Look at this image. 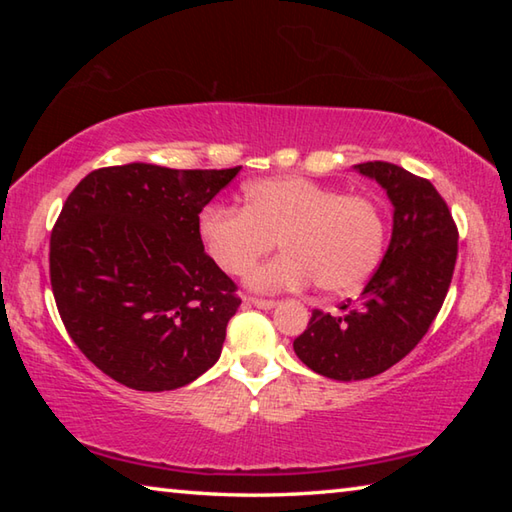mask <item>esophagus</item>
<instances>
[{
  "instance_id": "obj_1",
  "label": "esophagus",
  "mask_w": 512,
  "mask_h": 512,
  "mask_svg": "<svg viewBox=\"0 0 512 512\" xmlns=\"http://www.w3.org/2000/svg\"><path fill=\"white\" fill-rule=\"evenodd\" d=\"M246 302L257 309H273L277 305L275 300H264V298H246Z\"/></svg>"
}]
</instances>
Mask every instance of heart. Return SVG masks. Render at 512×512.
<instances>
[{"mask_svg": "<svg viewBox=\"0 0 512 512\" xmlns=\"http://www.w3.org/2000/svg\"><path fill=\"white\" fill-rule=\"evenodd\" d=\"M244 207L210 205L198 216V239L216 268L244 275L275 241L287 253L259 266L248 284L259 291L316 287L332 296L366 284L381 262L386 221L381 205L363 194L302 176L253 180Z\"/></svg>", "mask_w": 512, "mask_h": 512, "instance_id": "obj_1", "label": "heart"}]
</instances>
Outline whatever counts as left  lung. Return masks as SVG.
<instances>
[{
	"label": "left lung",
	"mask_w": 512,
	"mask_h": 512,
	"mask_svg": "<svg viewBox=\"0 0 512 512\" xmlns=\"http://www.w3.org/2000/svg\"><path fill=\"white\" fill-rule=\"evenodd\" d=\"M354 169L391 198V244L354 305L348 300L341 316L314 309L293 341L307 368L336 381L375 377L422 341L443 307L458 255L452 212L429 180L379 160Z\"/></svg>",
	"instance_id": "left-lung-1"
}]
</instances>
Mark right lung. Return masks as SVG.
I'll list each match as a JSON object with an SVG mask.
<instances>
[{
	"instance_id": "right-lung-1",
	"label": "right lung",
	"mask_w": 512,
	"mask_h": 512,
	"mask_svg": "<svg viewBox=\"0 0 512 512\" xmlns=\"http://www.w3.org/2000/svg\"><path fill=\"white\" fill-rule=\"evenodd\" d=\"M239 169L131 162L88 173L67 196L51 232V289L72 341L119 384L173 391L221 357L241 300L196 225Z\"/></svg>"
}]
</instances>
